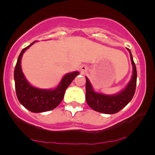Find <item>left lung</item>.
Masks as SVG:
<instances>
[{"mask_svg": "<svg viewBox=\"0 0 155 155\" xmlns=\"http://www.w3.org/2000/svg\"><path fill=\"white\" fill-rule=\"evenodd\" d=\"M129 51L133 65L132 79L125 89L120 93L115 95H106L95 92L86 78V102L93 110L105 114H114L124 109L133 98L136 90L137 69L130 50H129Z\"/></svg>", "mask_w": 155, "mask_h": 155, "instance_id": "obj_1", "label": "left lung"}]
</instances>
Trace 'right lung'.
<instances>
[{
	"mask_svg": "<svg viewBox=\"0 0 155 155\" xmlns=\"http://www.w3.org/2000/svg\"><path fill=\"white\" fill-rule=\"evenodd\" d=\"M31 44L21 50L14 71V78L15 83L16 95L20 103L32 113H42L55 109L62 102L66 89L79 73L75 71L66 74L61 84L54 90H42L32 87L28 83L21 68V59L22 54Z\"/></svg>",
	"mask_w": 155,
	"mask_h": 155,
	"instance_id": "1",
	"label": "right lung"
}]
</instances>
